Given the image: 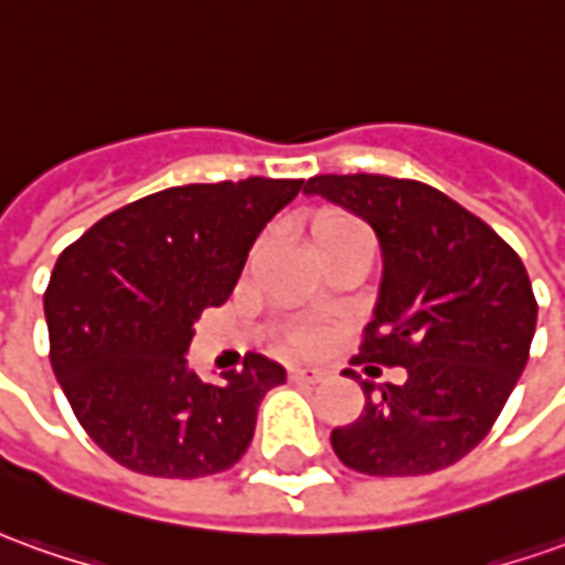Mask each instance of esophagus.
<instances>
[{
  "label": "esophagus",
  "instance_id": "esophagus-1",
  "mask_svg": "<svg viewBox=\"0 0 565 565\" xmlns=\"http://www.w3.org/2000/svg\"><path fill=\"white\" fill-rule=\"evenodd\" d=\"M289 379L295 381V384H320V381L326 379V372H320V369H310V365H305V369H291Z\"/></svg>",
  "mask_w": 565,
  "mask_h": 565
}]
</instances>
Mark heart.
<instances>
[{
  "label": "heart",
  "instance_id": "heart-1",
  "mask_svg": "<svg viewBox=\"0 0 565 565\" xmlns=\"http://www.w3.org/2000/svg\"><path fill=\"white\" fill-rule=\"evenodd\" d=\"M360 236H369V231L356 217L344 215V212H320V215L310 217V224H307V239H310L317 255H326L334 245H344L350 239H360ZM291 348L317 350V341L313 338H295Z\"/></svg>",
  "mask_w": 565,
  "mask_h": 565
}]
</instances>
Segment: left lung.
Returning <instances> with one entry per match:
<instances>
[{
    "mask_svg": "<svg viewBox=\"0 0 565 565\" xmlns=\"http://www.w3.org/2000/svg\"><path fill=\"white\" fill-rule=\"evenodd\" d=\"M310 196L348 209L381 243V289L353 363L403 365L363 381V415L332 449L369 477L455 465L495 424L529 360L539 305L526 267L486 221L434 186L387 174H317Z\"/></svg>",
    "mask_w": 565,
    "mask_h": 565,
    "instance_id": "8db88e82",
    "label": "left lung"
}]
</instances>
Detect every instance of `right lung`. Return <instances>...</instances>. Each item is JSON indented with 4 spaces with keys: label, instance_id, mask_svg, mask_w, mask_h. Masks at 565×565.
Listing matches in <instances>:
<instances>
[{
    "label": "right lung",
    "instance_id": "right-lung-1",
    "mask_svg": "<svg viewBox=\"0 0 565 565\" xmlns=\"http://www.w3.org/2000/svg\"><path fill=\"white\" fill-rule=\"evenodd\" d=\"M305 181L245 178L169 186L116 209L61 252L45 289L52 369L85 434L147 477L233 468L260 399L286 369L248 353L202 381L186 365L193 322L221 307L248 248Z\"/></svg>",
    "mask_w": 565,
    "mask_h": 565
}]
</instances>
